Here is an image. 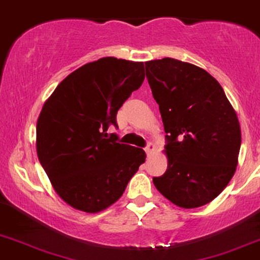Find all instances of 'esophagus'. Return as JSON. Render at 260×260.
<instances>
[{"instance_id":"obj_1","label":"esophagus","mask_w":260,"mask_h":260,"mask_svg":"<svg viewBox=\"0 0 260 260\" xmlns=\"http://www.w3.org/2000/svg\"><path fill=\"white\" fill-rule=\"evenodd\" d=\"M145 151H146V153H147V156L152 155V152H153V151H155V146H153L152 143H148V145L146 146Z\"/></svg>"}]
</instances>
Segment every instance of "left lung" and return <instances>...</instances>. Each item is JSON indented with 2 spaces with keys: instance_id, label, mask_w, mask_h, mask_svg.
Segmentation results:
<instances>
[{
  "instance_id": "left-lung-1",
  "label": "left lung",
  "mask_w": 260,
  "mask_h": 260,
  "mask_svg": "<svg viewBox=\"0 0 260 260\" xmlns=\"http://www.w3.org/2000/svg\"><path fill=\"white\" fill-rule=\"evenodd\" d=\"M168 145V169L156 189L181 208L215 200L238 166L241 129L225 91L206 70L174 58L145 62Z\"/></svg>"
}]
</instances>
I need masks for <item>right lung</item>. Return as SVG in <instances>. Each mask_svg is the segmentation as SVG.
Returning a JSON list of instances; mask_svg holds the SVG:
<instances>
[{
  "label": "right lung",
  "instance_id": "add662e5",
  "mask_svg": "<svg viewBox=\"0 0 260 260\" xmlns=\"http://www.w3.org/2000/svg\"><path fill=\"white\" fill-rule=\"evenodd\" d=\"M143 80V62L100 58L70 74L43 105L38 157L55 193L75 210L98 213L110 207L145 162L142 148L107 133Z\"/></svg>",
  "mask_w": 260,
  "mask_h": 260
}]
</instances>
